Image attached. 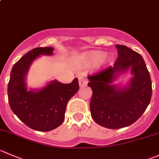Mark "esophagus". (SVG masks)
<instances>
[{"label": "esophagus", "mask_w": 159, "mask_h": 159, "mask_svg": "<svg viewBox=\"0 0 159 159\" xmlns=\"http://www.w3.org/2000/svg\"><path fill=\"white\" fill-rule=\"evenodd\" d=\"M88 81L86 78H83V77H81L79 78V85L80 87H84V86L87 85Z\"/></svg>", "instance_id": "obj_1"}]
</instances>
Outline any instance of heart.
Segmentation results:
<instances>
[{
    "mask_svg": "<svg viewBox=\"0 0 159 159\" xmlns=\"http://www.w3.org/2000/svg\"><path fill=\"white\" fill-rule=\"evenodd\" d=\"M112 60L111 54H104L99 50H89L78 56L77 64L80 67H89L95 65V68L100 70L109 65Z\"/></svg>",
    "mask_w": 159,
    "mask_h": 159,
    "instance_id": "heart-1",
    "label": "heart"
}]
</instances>
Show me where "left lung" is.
<instances>
[{
  "label": "left lung",
  "mask_w": 159,
  "mask_h": 159,
  "mask_svg": "<svg viewBox=\"0 0 159 159\" xmlns=\"http://www.w3.org/2000/svg\"><path fill=\"white\" fill-rule=\"evenodd\" d=\"M118 57L113 67L89 76L92 89L90 111L92 119L102 127L120 129L137 121L152 98V80L141 54L124 45H116ZM130 70L133 76L127 86L112 83Z\"/></svg>",
  "instance_id": "1"
}]
</instances>
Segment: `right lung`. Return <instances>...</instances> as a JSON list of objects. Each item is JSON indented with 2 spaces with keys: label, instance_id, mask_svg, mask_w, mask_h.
Masks as SVG:
<instances>
[{
  "label": "right lung",
  "instance_id": "right-lung-1",
  "mask_svg": "<svg viewBox=\"0 0 159 159\" xmlns=\"http://www.w3.org/2000/svg\"><path fill=\"white\" fill-rule=\"evenodd\" d=\"M53 50L38 47L28 52L14 64L7 85L12 112L25 125L39 131H50L62 124L67 102L79 89L75 78L70 84L53 80L42 89L28 90L25 78L31 64L41 55H53Z\"/></svg>",
  "mask_w": 159,
  "mask_h": 159
}]
</instances>
